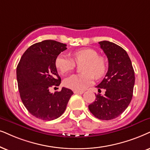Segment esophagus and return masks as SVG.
<instances>
[{
	"label": "esophagus",
	"instance_id": "1",
	"mask_svg": "<svg viewBox=\"0 0 150 150\" xmlns=\"http://www.w3.org/2000/svg\"><path fill=\"white\" fill-rule=\"evenodd\" d=\"M84 91H74V93L75 94H82Z\"/></svg>",
	"mask_w": 150,
	"mask_h": 150
}]
</instances>
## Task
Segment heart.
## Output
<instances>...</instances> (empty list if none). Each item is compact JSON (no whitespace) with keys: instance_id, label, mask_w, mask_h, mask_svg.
<instances>
[{"instance_id":"heart-1","label":"heart","mask_w":150,"mask_h":150,"mask_svg":"<svg viewBox=\"0 0 150 150\" xmlns=\"http://www.w3.org/2000/svg\"><path fill=\"white\" fill-rule=\"evenodd\" d=\"M73 59L65 54H59L55 60L57 69L62 75H66L75 69L77 64L81 66L80 74H74L64 80V85L75 91H82L90 86L93 81V75L100 78L106 71V62L98 56L97 51L91 48H82L72 53Z\"/></svg>"}]
</instances>
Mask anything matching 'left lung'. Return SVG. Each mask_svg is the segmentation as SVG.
<instances>
[{"label":"left lung","instance_id":"left-lung-1","mask_svg":"<svg viewBox=\"0 0 150 150\" xmlns=\"http://www.w3.org/2000/svg\"><path fill=\"white\" fill-rule=\"evenodd\" d=\"M107 55L109 68L105 77L98 85V91L105 89L104 96L96 94V100L88 105L91 113L98 119L116 118L129 105L133 96L135 75L129 57L125 50L114 43L100 41Z\"/></svg>","mask_w":150,"mask_h":150}]
</instances>
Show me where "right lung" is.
<instances>
[{
	"label": "right lung",
	"instance_id": "add662e5",
	"mask_svg": "<svg viewBox=\"0 0 150 150\" xmlns=\"http://www.w3.org/2000/svg\"><path fill=\"white\" fill-rule=\"evenodd\" d=\"M66 49V44L53 40L35 43L23 53L17 66L21 99L28 111L41 120H52L61 116L73 94L64 87L54 93L49 91L61 83L55 60Z\"/></svg>",
	"mask_w": 150,
	"mask_h": 150
}]
</instances>
